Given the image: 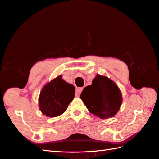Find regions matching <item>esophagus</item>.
<instances>
[{
  "label": "esophagus",
  "instance_id": "34e87169",
  "mask_svg": "<svg viewBox=\"0 0 159 159\" xmlns=\"http://www.w3.org/2000/svg\"><path fill=\"white\" fill-rule=\"evenodd\" d=\"M83 88H78L76 89V96H79L80 93L82 92Z\"/></svg>",
  "mask_w": 159,
  "mask_h": 159
}]
</instances>
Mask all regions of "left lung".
<instances>
[{
  "label": "left lung",
  "mask_w": 159,
  "mask_h": 159,
  "mask_svg": "<svg viewBox=\"0 0 159 159\" xmlns=\"http://www.w3.org/2000/svg\"><path fill=\"white\" fill-rule=\"evenodd\" d=\"M80 98L88 111L101 119L113 117L122 105V94L119 87L108 77L97 74L92 85L85 87Z\"/></svg>",
  "instance_id": "left-lung-1"
}]
</instances>
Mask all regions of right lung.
<instances>
[{"label": "right lung", "instance_id": "obj_1", "mask_svg": "<svg viewBox=\"0 0 159 159\" xmlns=\"http://www.w3.org/2000/svg\"><path fill=\"white\" fill-rule=\"evenodd\" d=\"M75 88L62 79V75L48 82L40 93L39 101L41 112L48 117L63 114L74 98Z\"/></svg>", "mask_w": 159, "mask_h": 159}]
</instances>
